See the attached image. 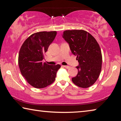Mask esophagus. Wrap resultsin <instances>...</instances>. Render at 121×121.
Masks as SVG:
<instances>
[{
  "mask_svg": "<svg viewBox=\"0 0 121 121\" xmlns=\"http://www.w3.org/2000/svg\"><path fill=\"white\" fill-rule=\"evenodd\" d=\"M62 67H64L65 68H67V69H69L70 68V66H69V65H62Z\"/></svg>",
  "mask_w": 121,
  "mask_h": 121,
  "instance_id": "obj_1",
  "label": "esophagus"
}]
</instances>
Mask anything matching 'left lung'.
<instances>
[{"label":"left lung","mask_w":121,"mask_h":121,"mask_svg":"<svg viewBox=\"0 0 121 121\" xmlns=\"http://www.w3.org/2000/svg\"><path fill=\"white\" fill-rule=\"evenodd\" d=\"M62 37L79 62L76 67L78 73L72 78L73 82L80 87H90L97 80L101 70L102 58L99 44L83 30H65Z\"/></svg>","instance_id":"obj_1"}]
</instances>
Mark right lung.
Instances as JSON below:
<instances>
[{
  "label": "right lung",
  "instance_id": "1",
  "mask_svg": "<svg viewBox=\"0 0 121 121\" xmlns=\"http://www.w3.org/2000/svg\"><path fill=\"white\" fill-rule=\"evenodd\" d=\"M56 31H42L32 34L24 41L19 54L18 63L22 75L37 89L50 85L56 79L60 65L43 62L44 53L54 40Z\"/></svg>",
  "mask_w": 121,
  "mask_h": 121
}]
</instances>
